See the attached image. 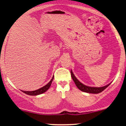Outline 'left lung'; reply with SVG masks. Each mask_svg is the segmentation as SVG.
I'll return each mask as SVG.
<instances>
[{
  "label": "left lung",
  "mask_w": 126,
  "mask_h": 126,
  "mask_svg": "<svg viewBox=\"0 0 126 126\" xmlns=\"http://www.w3.org/2000/svg\"><path fill=\"white\" fill-rule=\"evenodd\" d=\"M71 73V76L72 78L73 79V81L75 82V84H76V86L78 88V89H80V91H83V92H87V93H91V94H98L100 93V92H102L105 89H106L110 85L108 84L106 86H103V87H99V88H96V87H90V86H87L86 85L82 84L81 82H80L79 80H78L77 78L75 76V75H73V72L71 70L70 72Z\"/></svg>",
  "instance_id": "1"
}]
</instances>
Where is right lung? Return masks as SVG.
<instances>
[{
	"label": "right lung",
	"mask_w": 126,
	"mask_h": 126,
	"mask_svg": "<svg viewBox=\"0 0 126 126\" xmlns=\"http://www.w3.org/2000/svg\"><path fill=\"white\" fill-rule=\"evenodd\" d=\"M53 78H54V76H53V78L51 79V80H50V81L49 82L47 85H45V86H43V87L40 88V89H37V90L33 91H22L24 93L26 94L29 95H32V96H34V95L41 94L44 93V92H46V91H47L49 89V88H50V86H51L52 82H53Z\"/></svg>",
	"instance_id": "1"
}]
</instances>
